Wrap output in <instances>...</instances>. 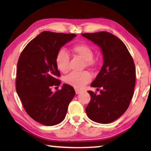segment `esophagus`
I'll return each mask as SVG.
<instances>
[{
	"label": "esophagus",
	"instance_id": "1",
	"mask_svg": "<svg viewBox=\"0 0 151 151\" xmlns=\"http://www.w3.org/2000/svg\"><path fill=\"white\" fill-rule=\"evenodd\" d=\"M75 91H76V94H79V93H80L82 92V90L78 89V88H76Z\"/></svg>",
	"mask_w": 151,
	"mask_h": 151
}]
</instances>
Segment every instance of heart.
Masks as SVG:
<instances>
[{
    "mask_svg": "<svg viewBox=\"0 0 151 151\" xmlns=\"http://www.w3.org/2000/svg\"><path fill=\"white\" fill-rule=\"evenodd\" d=\"M72 51L76 55L82 57L85 60V65L88 67H93L96 62L93 59V51L91 47L86 44H79L73 47ZM55 65L62 73H67L69 70V55L64 49L57 53L55 56ZM92 79V76L88 71H73L70 73L65 78V81L75 88H82Z\"/></svg>",
    "mask_w": 151,
    "mask_h": 151,
    "instance_id": "heart-1",
    "label": "heart"
}]
</instances>
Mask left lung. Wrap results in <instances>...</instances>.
Returning a JSON list of instances; mask_svg holds the SVG:
<instances>
[{"mask_svg": "<svg viewBox=\"0 0 151 151\" xmlns=\"http://www.w3.org/2000/svg\"><path fill=\"white\" fill-rule=\"evenodd\" d=\"M82 36L100 47L104 60L91 84L102 89L99 95L88 91L91 100L86 113L88 118L96 122L111 123L127 110L133 97L135 85L133 59L124 43L111 33H86Z\"/></svg>", "mask_w": 151, "mask_h": 151, "instance_id": "8db88e82", "label": "left lung"}]
</instances>
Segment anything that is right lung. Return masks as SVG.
<instances>
[{"label": "right lung", "instance_id": "right-lung-1", "mask_svg": "<svg viewBox=\"0 0 151 151\" xmlns=\"http://www.w3.org/2000/svg\"><path fill=\"white\" fill-rule=\"evenodd\" d=\"M76 35L43 32L27 45L20 55L16 72V92L27 113L35 121L53 126L63 121L76 92L73 86L60 85L55 56ZM56 88V87H55Z\"/></svg>", "mask_w": 151, "mask_h": 151}]
</instances>
